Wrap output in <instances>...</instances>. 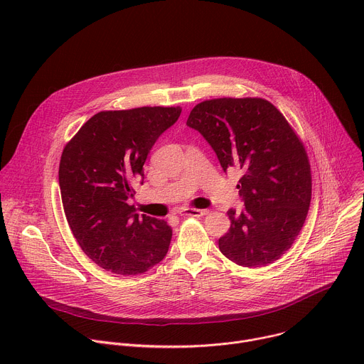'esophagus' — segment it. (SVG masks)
<instances>
[{
	"instance_id": "1",
	"label": "esophagus",
	"mask_w": 364,
	"mask_h": 364,
	"mask_svg": "<svg viewBox=\"0 0 364 364\" xmlns=\"http://www.w3.org/2000/svg\"><path fill=\"white\" fill-rule=\"evenodd\" d=\"M181 216H191V218H198L205 215V210H200V209H193V207H184V209L180 210Z\"/></svg>"
}]
</instances>
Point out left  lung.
<instances>
[{"label":"left lung","instance_id":"left-lung-1","mask_svg":"<svg viewBox=\"0 0 364 364\" xmlns=\"http://www.w3.org/2000/svg\"><path fill=\"white\" fill-rule=\"evenodd\" d=\"M187 127L198 131L226 173L242 174L245 207L228 212L229 232L219 239L232 262L259 268L275 262L304 226L311 201L305 148L284 115L261 97H219L193 108Z\"/></svg>","mask_w":364,"mask_h":364}]
</instances>
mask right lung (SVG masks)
<instances>
[{
	"label": "right lung",
	"mask_w": 364,
	"mask_h": 364,
	"mask_svg": "<svg viewBox=\"0 0 364 364\" xmlns=\"http://www.w3.org/2000/svg\"><path fill=\"white\" fill-rule=\"evenodd\" d=\"M180 107H142L93 115L68 142L59 184L68 223L82 250L118 275L146 272L168 252L173 230L164 220L135 213L134 186L160 135Z\"/></svg>",
	"instance_id": "right-lung-1"
}]
</instances>
